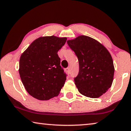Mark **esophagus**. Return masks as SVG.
Here are the masks:
<instances>
[{"label":"esophagus","instance_id":"obj_1","mask_svg":"<svg viewBox=\"0 0 131 131\" xmlns=\"http://www.w3.org/2000/svg\"><path fill=\"white\" fill-rule=\"evenodd\" d=\"M66 72H67L68 73H70V68H67L66 69Z\"/></svg>","mask_w":131,"mask_h":131}]
</instances>
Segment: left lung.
<instances>
[{
  "label": "left lung",
  "instance_id": "obj_1",
  "mask_svg": "<svg viewBox=\"0 0 131 131\" xmlns=\"http://www.w3.org/2000/svg\"><path fill=\"white\" fill-rule=\"evenodd\" d=\"M67 43L78 58L79 72L74 80L79 92L90 98L100 97L113 82L114 66L110 53L88 36H79Z\"/></svg>",
  "mask_w": 131,
  "mask_h": 131
}]
</instances>
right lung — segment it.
Masks as SVG:
<instances>
[{
    "instance_id": "add662e5",
    "label": "right lung",
    "mask_w": 131,
    "mask_h": 131,
    "mask_svg": "<svg viewBox=\"0 0 131 131\" xmlns=\"http://www.w3.org/2000/svg\"><path fill=\"white\" fill-rule=\"evenodd\" d=\"M67 38L41 37L21 55L20 76L28 94L39 100H48L59 94L66 79L58 51Z\"/></svg>"
}]
</instances>
